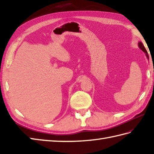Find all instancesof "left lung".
<instances>
[{
	"label": "left lung",
	"mask_w": 154,
	"mask_h": 154,
	"mask_svg": "<svg viewBox=\"0 0 154 154\" xmlns=\"http://www.w3.org/2000/svg\"><path fill=\"white\" fill-rule=\"evenodd\" d=\"M138 46H139V48H140V50H142L146 54V56L147 58H148V60H149V55H148V52H147V51H146V48H145V47H144V45H143V44L141 42H138Z\"/></svg>",
	"instance_id": "8db88e82"
}]
</instances>
